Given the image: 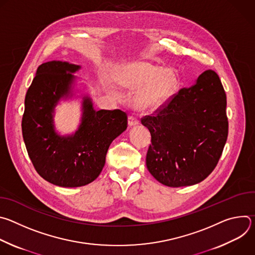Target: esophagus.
Listing matches in <instances>:
<instances>
[{
    "label": "esophagus",
    "mask_w": 255,
    "mask_h": 255,
    "mask_svg": "<svg viewBox=\"0 0 255 255\" xmlns=\"http://www.w3.org/2000/svg\"><path fill=\"white\" fill-rule=\"evenodd\" d=\"M128 123H129L130 126H134V125L139 124V120H138V118L136 116L130 115L129 118H128Z\"/></svg>",
    "instance_id": "34e87169"
}]
</instances>
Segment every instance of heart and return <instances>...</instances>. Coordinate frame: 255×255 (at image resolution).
I'll list each match as a JSON object with an SVG mask.
<instances>
[{"label": "heart", "instance_id": "b5f03b06", "mask_svg": "<svg viewBox=\"0 0 255 255\" xmlns=\"http://www.w3.org/2000/svg\"><path fill=\"white\" fill-rule=\"evenodd\" d=\"M112 81L120 88L136 90L132 104L141 112L157 110L177 89V77L169 68L148 61H136L114 71Z\"/></svg>", "mask_w": 255, "mask_h": 255}]
</instances>
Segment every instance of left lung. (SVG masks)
<instances>
[{"mask_svg":"<svg viewBox=\"0 0 255 255\" xmlns=\"http://www.w3.org/2000/svg\"><path fill=\"white\" fill-rule=\"evenodd\" d=\"M226 94L214 70L181 89L152 115L141 118L151 134L149 172L164 186L196 185L216 167L228 136Z\"/></svg>","mask_w":255,"mask_h":255,"instance_id":"obj_1","label":"left lung"}]
</instances>
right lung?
Segmentation results:
<instances>
[{
	"instance_id": "right-lung-1",
	"label": "right lung",
	"mask_w": 255,
	"mask_h": 255,
	"mask_svg": "<svg viewBox=\"0 0 255 255\" xmlns=\"http://www.w3.org/2000/svg\"><path fill=\"white\" fill-rule=\"evenodd\" d=\"M79 65L48 61L38 66L25 98L22 133L28 155L38 174L63 187L86 186L101 173L112 141L126 130V112L95 111L89 98L84 100L83 122L75 135L58 136L52 113L59 99L68 96Z\"/></svg>"
}]
</instances>
